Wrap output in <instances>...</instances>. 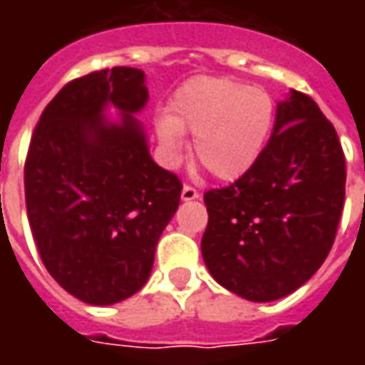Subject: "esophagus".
Masks as SVG:
<instances>
[{"label":"esophagus","mask_w":365,"mask_h":365,"mask_svg":"<svg viewBox=\"0 0 365 365\" xmlns=\"http://www.w3.org/2000/svg\"><path fill=\"white\" fill-rule=\"evenodd\" d=\"M182 199L183 201H193V199H199V191L191 185H183L182 190Z\"/></svg>","instance_id":"1"}]
</instances>
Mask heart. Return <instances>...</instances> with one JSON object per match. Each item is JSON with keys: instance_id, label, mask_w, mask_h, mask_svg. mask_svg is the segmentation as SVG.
<instances>
[{"instance_id": "b5f03b06", "label": "heart", "mask_w": 365, "mask_h": 365, "mask_svg": "<svg viewBox=\"0 0 365 365\" xmlns=\"http://www.w3.org/2000/svg\"><path fill=\"white\" fill-rule=\"evenodd\" d=\"M268 91L230 78L199 76L175 91L156 125L170 160L182 156V135L193 136V156L219 180H237L258 162L274 127Z\"/></svg>"}]
</instances>
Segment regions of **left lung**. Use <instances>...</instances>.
<instances>
[{
	"mask_svg": "<svg viewBox=\"0 0 365 365\" xmlns=\"http://www.w3.org/2000/svg\"><path fill=\"white\" fill-rule=\"evenodd\" d=\"M346 162L319 105L291 90L258 162L203 195L201 254L222 287L248 301L285 297L327 260L344 207Z\"/></svg>",
	"mask_w": 365,
	"mask_h": 365,
	"instance_id": "8db88e82",
	"label": "left lung"
}]
</instances>
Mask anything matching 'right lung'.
<instances>
[{
    "label": "right lung",
    "mask_w": 365,
    "mask_h": 365,
    "mask_svg": "<svg viewBox=\"0 0 365 365\" xmlns=\"http://www.w3.org/2000/svg\"><path fill=\"white\" fill-rule=\"evenodd\" d=\"M138 68L68 82L44 107L25 160V203L44 268L90 305H113L148 282L156 245L180 205V178L148 154ZM115 104L120 123L103 109Z\"/></svg>",
    "instance_id": "obj_1"
}]
</instances>
